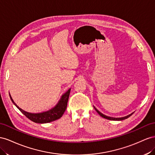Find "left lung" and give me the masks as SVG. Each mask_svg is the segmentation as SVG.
Returning <instances> with one entry per match:
<instances>
[{
    "label": "left lung",
    "instance_id": "left-lung-1",
    "mask_svg": "<svg viewBox=\"0 0 155 155\" xmlns=\"http://www.w3.org/2000/svg\"><path fill=\"white\" fill-rule=\"evenodd\" d=\"M94 107L95 110L97 111V112L98 113L101 117H103V118H105V119H108V120H112V121H121V120H123V119H127L128 117H129L131 116V115H132V114H133V113H132V114H129V115H128V116H125V117H109V116H106V115H104L103 114L100 112L99 111V110H97L95 107Z\"/></svg>",
    "mask_w": 155,
    "mask_h": 155
}]
</instances>
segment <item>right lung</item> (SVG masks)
Masks as SVG:
<instances>
[{"label": "right lung", "mask_w": 155, "mask_h": 155, "mask_svg": "<svg viewBox=\"0 0 155 155\" xmlns=\"http://www.w3.org/2000/svg\"><path fill=\"white\" fill-rule=\"evenodd\" d=\"M70 91H71V88L66 91L64 94L62 95L61 99L58 101V104H57L54 108L48 110L47 112L38 113V114L29 113L23 110H22L15 103L14 100L12 99L10 94V97L12 103H14L15 107L18 108L26 117L28 118L30 120L32 121L33 122L36 123H50L53 121L57 120V119H60L61 116H63V114L65 112L66 108H67V105H68Z\"/></svg>", "instance_id": "right-lung-1"}]
</instances>
